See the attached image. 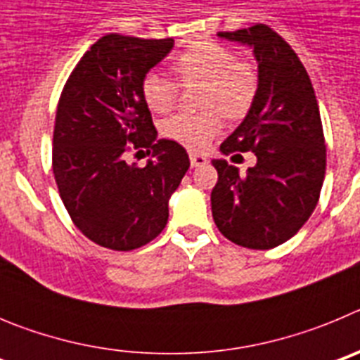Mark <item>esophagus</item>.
Segmentation results:
<instances>
[{
  "label": "esophagus",
  "mask_w": 360,
  "mask_h": 360,
  "mask_svg": "<svg viewBox=\"0 0 360 360\" xmlns=\"http://www.w3.org/2000/svg\"><path fill=\"white\" fill-rule=\"evenodd\" d=\"M189 158H191V165H193V167H200V165L207 164V157L198 155V153H189Z\"/></svg>",
  "instance_id": "1"
}]
</instances>
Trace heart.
Returning <instances> with one entry per match:
<instances>
[{"instance_id": "1", "label": "heart", "mask_w": 360, "mask_h": 360, "mask_svg": "<svg viewBox=\"0 0 360 360\" xmlns=\"http://www.w3.org/2000/svg\"><path fill=\"white\" fill-rule=\"evenodd\" d=\"M173 70L184 86H202L203 113H176L165 119L160 131L165 139L200 151L221 131V116L238 120L249 113L257 95L256 66L214 41H198L173 61ZM141 94L155 113H167L178 101V86L158 72L142 77ZM220 112L218 114L217 111Z\"/></svg>"}]
</instances>
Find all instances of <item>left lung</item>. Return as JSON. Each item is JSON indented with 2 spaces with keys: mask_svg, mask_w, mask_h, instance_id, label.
<instances>
[{
  "mask_svg": "<svg viewBox=\"0 0 360 360\" xmlns=\"http://www.w3.org/2000/svg\"><path fill=\"white\" fill-rule=\"evenodd\" d=\"M218 36L252 46L259 86L243 122L219 146L224 155L252 151L256 165L241 176L227 160H212V218L232 243L274 249L307 224L319 202L326 171L319 106L303 63L278 32L254 25Z\"/></svg>",
  "mask_w": 360,
  "mask_h": 360,
  "instance_id": "1",
  "label": "left lung"
}]
</instances>
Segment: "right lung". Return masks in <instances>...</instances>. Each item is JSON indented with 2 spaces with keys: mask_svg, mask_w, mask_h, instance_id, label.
<instances>
[{
  "mask_svg": "<svg viewBox=\"0 0 360 360\" xmlns=\"http://www.w3.org/2000/svg\"><path fill=\"white\" fill-rule=\"evenodd\" d=\"M173 44V37H101L70 73L57 104V189L75 227L106 249L133 250L155 240L191 165L182 146L157 141L141 94L142 77ZM142 148L152 155L144 168L125 162L129 150Z\"/></svg>",
  "mask_w": 360,
  "mask_h": 360,
  "instance_id": "right-lung-1",
  "label": "right lung"
}]
</instances>
